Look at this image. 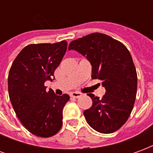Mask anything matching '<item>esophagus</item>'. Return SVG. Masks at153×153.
<instances>
[{"label":"esophagus","mask_w":153,"mask_h":153,"mask_svg":"<svg viewBox=\"0 0 153 153\" xmlns=\"http://www.w3.org/2000/svg\"><path fill=\"white\" fill-rule=\"evenodd\" d=\"M83 94L81 93H78V92H73V93H70V97H73L74 98H78V97H80Z\"/></svg>","instance_id":"esophagus-1"}]
</instances>
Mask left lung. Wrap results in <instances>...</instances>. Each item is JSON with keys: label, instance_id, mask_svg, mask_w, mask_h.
Here are the masks:
<instances>
[{"label": "left lung", "instance_id": "1", "mask_svg": "<svg viewBox=\"0 0 153 153\" xmlns=\"http://www.w3.org/2000/svg\"><path fill=\"white\" fill-rule=\"evenodd\" d=\"M69 50L86 56L92 65V79L102 80L106 88L102 99L88 94L93 100V106L83 112L88 124L102 134L118 130L129 117L137 93V73L128 50L100 33L72 41Z\"/></svg>", "mask_w": 153, "mask_h": 153}]
</instances>
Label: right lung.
<instances>
[{"label": "right lung", "instance_id": "obj_1", "mask_svg": "<svg viewBox=\"0 0 153 153\" xmlns=\"http://www.w3.org/2000/svg\"><path fill=\"white\" fill-rule=\"evenodd\" d=\"M67 50V42L30 44L19 52L8 75V91L15 112L33 134L49 138L62 126V111L68 94L57 96L44 83L54 72Z\"/></svg>", "mask_w": 153, "mask_h": 153}]
</instances>
